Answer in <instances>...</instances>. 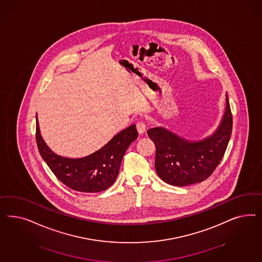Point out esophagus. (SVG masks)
<instances>
[{
  "instance_id": "esophagus-1",
  "label": "esophagus",
  "mask_w": 262,
  "mask_h": 262,
  "mask_svg": "<svg viewBox=\"0 0 262 262\" xmlns=\"http://www.w3.org/2000/svg\"><path fill=\"white\" fill-rule=\"evenodd\" d=\"M136 128H137V132L140 134V135H142L144 134L145 132H146V124H145V122L144 121H139V122H137L136 123Z\"/></svg>"
}]
</instances>
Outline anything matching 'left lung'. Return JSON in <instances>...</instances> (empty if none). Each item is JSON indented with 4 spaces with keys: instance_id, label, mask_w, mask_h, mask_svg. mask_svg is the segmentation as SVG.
I'll return each instance as SVG.
<instances>
[{
    "instance_id": "1",
    "label": "left lung",
    "mask_w": 262,
    "mask_h": 262,
    "mask_svg": "<svg viewBox=\"0 0 262 262\" xmlns=\"http://www.w3.org/2000/svg\"><path fill=\"white\" fill-rule=\"evenodd\" d=\"M231 129L232 115L228 94L219 126L212 135L202 140L191 141L163 127L149 128L147 134L157 149V174L163 182L174 186L204 182L222 160Z\"/></svg>"
}]
</instances>
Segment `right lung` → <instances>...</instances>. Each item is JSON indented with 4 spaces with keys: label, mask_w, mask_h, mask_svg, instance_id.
<instances>
[{
    "label": "right lung",
    "mask_w": 262,
    "mask_h": 262,
    "mask_svg": "<svg viewBox=\"0 0 262 262\" xmlns=\"http://www.w3.org/2000/svg\"><path fill=\"white\" fill-rule=\"evenodd\" d=\"M137 136L135 125H132L88 157L64 158L55 154L43 140L36 115V143L42 159L61 183L79 192L96 193L111 187L119 174L125 152Z\"/></svg>",
    "instance_id": "right-lung-1"
}]
</instances>
